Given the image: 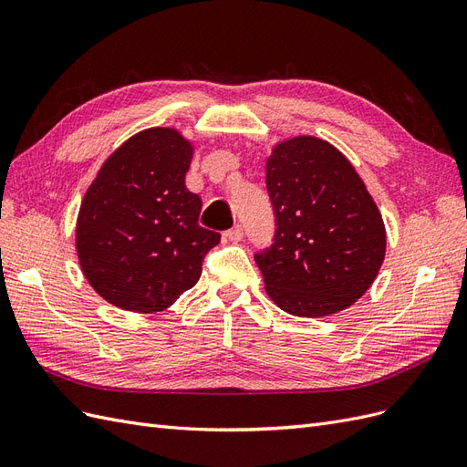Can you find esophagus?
Returning a JSON list of instances; mask_svg holds the SVG:
<instances>
[{
	"label": "esophagus",
	"mask_w": 467,
	"mask_h": 467,
	"mask_svg": "<svg viewBox=\"0 0 467 467\" xmlns=\"http://www.w3.org/2000/svg\"><path fill=\"white\" fill-rule=\"evenodd\" d=\"M225 237H228L230 242H242V239H244V228L237 223V225H234L232 230L225 232Z\"/></svg>",
	"instance_id": "1"
}]
</instances>
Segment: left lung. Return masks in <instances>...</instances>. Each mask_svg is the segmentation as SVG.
Returning a JSON list of instances; mask_svg holds the SVG:
<instances>
[{
  "instance_id": "left-lung-1",
  "label": "left lung",
  "mask_w": 467,
  "mask_h": 467,
  "mask_svg": "<svg viewBox=\"0 0 467 467\" xmlns=\"http://www.w3.org/2000/svg\"><path fill=\"white\" fill-rule=\"evenodd\" d=\"M271 247L255 253L265 290L286 314L323 317L355 304L386 257V228L366 185L325 140L298 136L266 160Z\"/></svg>"
}]
</instances>
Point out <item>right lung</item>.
<instances>
[{
	"label": "right lung",
	"instance_id": "add662e5",
	"mask_svg": "<svg viewBox=\"0 0 467 467\" xmlns=\"http://www.w3.org/2000/svg\"><path fill=\"white\" fill-rule=\"evenodd\" d=\"M192 151L175 129L138 132L109 155L83 196L78 257L109 304L161 312L199 282L220 234L199 225L202 201L185 187Z\"/></svg>",
	"mask_w": 467,
	"mask_h": 467
}]
</instances>
